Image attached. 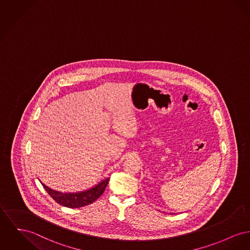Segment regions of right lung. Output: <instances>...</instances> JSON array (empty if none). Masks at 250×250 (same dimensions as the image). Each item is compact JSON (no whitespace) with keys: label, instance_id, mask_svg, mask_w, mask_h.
Here are the masks:
<instances>
[{"label":"right lung","instance_id":"1","mask_svg":"<svg viewBox=\"0 0 250 250\" xmlns=\"http://www.w3.org/2000/svg\"><path fill=\"white\" fill-rule=\"evenodd\" d=\"M109 178H106L100 182L98 185L94 186L93 188L87 190V191H81V192H71V193H62L59 191H54L44 184H42L45 191L49 193V195L56 201L59 205L64 206L67 208H80L84 206L89 205L92 202H94L97 198H99L106 188V185L108 183Z\"/></svg>","mask_w":250,"mask_h":250}]
</instances>
